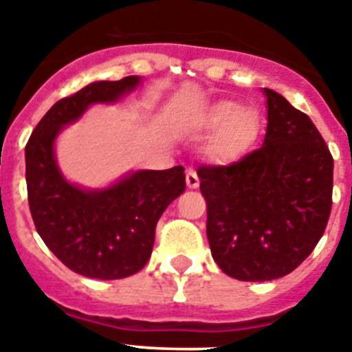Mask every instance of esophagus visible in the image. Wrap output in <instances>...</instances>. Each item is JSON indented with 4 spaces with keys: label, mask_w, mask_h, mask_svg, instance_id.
<instances>
[{
    "label": "esophagus",
    "mask_w": 352,
    "mask_h": 352,
    "mask_svg": "<svg viewBox=\"0 0 352 352\" xmlns=\"http://www.w3.org/2000/svg\"><path fill=\"white\" fill-rule=\"evenodd\" d=\"M185 179H186V186H188V188H197L199 186V176L194 169L186 170Z\"/></svg>",
    "instance_id": "34e87169"
}]
</instances>
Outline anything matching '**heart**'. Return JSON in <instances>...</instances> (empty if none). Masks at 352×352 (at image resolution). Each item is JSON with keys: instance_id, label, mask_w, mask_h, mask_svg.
I'll return each instance as SVG.
<instances>
[{"instance_id": "b5f03b06", "label": "heart", "mask_w": 352, "mask_h": 352, "mask_svg": "<svg viewBox=\"0 0 352 352\" xmlns=\"http://www.w3.org/2000/svg\"><path fill=\"white\" fill-rule=\"evenodd\" d=\"M203 125L214 132L208 149L211 157L222 164L236 162L250 153L261 133L259 114L236 100L211 105L204 114Z\"/></svg>"}]
</instances>
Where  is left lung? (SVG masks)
Segmentation results:
<instances>
[{
  "label": "left lung",
  "mask_w": 352,
  "mask_h": 352,
  "mask_svg": "<svg viewBox=\"0 0 352 352\" xmlns=\"http://www.w3.org/2000/svg\"><path fill=\"white\" fill-rule=\"evenodd\" d=\"M263 93V146L232 166L197 170L211 256L243 282L296 270L324 232L333 192V158L312 120L273 89Z\"/></svg>",
  "instance_id": "left-lung-1"
}]
</instances>
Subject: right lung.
<instances>
[{
    "label": "right lung",
    "mask_w": 352,
    "mask_h": 352,
    "mask_svg": "<svg viewBox=\"0 0 352 352\" xmlns=\"http://www.w3.org/2000/svg\"><path fill=\"white\" fill-rule=\"evenodd\" d=\"M139 76L96 80L56 102L26 144L28 201L43 243L72 272L98 280L138 273L148 263L158 219L185 192V169L129 170L100 188L72 183L56 160V141L91 105L116 104Z\"/></svg>",
    "instance_id": "add662e5"
}]
</instances>
